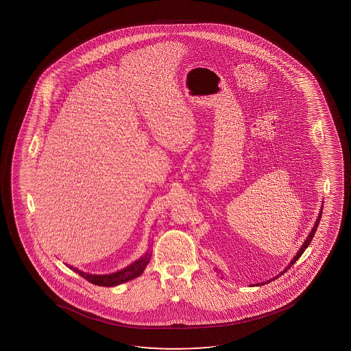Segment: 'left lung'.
I'll use <instances>...</instances> for the list:
<instances>
[{"label":"left lung","instance_id":"8db88e82","mask_svg":"<svg viewBox=\"0 0 351 351\" xmlns=\"http://www.w3.org/2000/svg\"><path fill=\"white\" fill-rule=\"evenodd\" d=\"M322 210H320V212H319V216H317V221H315V224H314V226H313L312 231L309 232V235H308V237L307 239H306V241L303 242V245H301V248L298 250V253H296V255H293V259H291V261L289 263L288 266H287V267H285V269H284L283 271L280 272V274H277V276H274V278L269 279V280H266V282H263V283L252 284V287H254V285L255 287H260V285H265V284H267L269 283V282H272V280H274V279L278 278L279 276H282V274H284V272H287V271H288V269H290V267H291V266H293V265L295 264V263H296V260H298V258H300V256H301V255L303 254V252L306 250V248H307L308 245H309V243L312 242V239L313 237H314V234H315V231H317V226H319V221H320V218H322ZM217 271H218V269H217Z\"/></svg>","mask_w":351,"mask_h":351}]
</instances>
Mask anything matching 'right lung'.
<instances>
[{
	"mask_svg": "<svg viewBox=\"0 0 351 351\" xmlns=\"http://www.w3.org/2000/svg\"><path fill=\"white\" fill-rule=\"evenodd\" d=\"M151 250H147L143 256H140L139 259L135 260L134 263H132L130 266H127L125 269H120L117 272L109 274H92L87 272H82L77 267H73L67 265V267L73 269L74 272H77L79 276H82V278L86 279L90 283L99 287H116L120 284L130 282L132 279L139 277L140 274L144 272L146 266L151 259Z\"/></svg>",
	"mask_w": 351,
	"mask_h": 351,
	"instance_id": "add662e5",
	"label": "right lung"
}]
</instances>
